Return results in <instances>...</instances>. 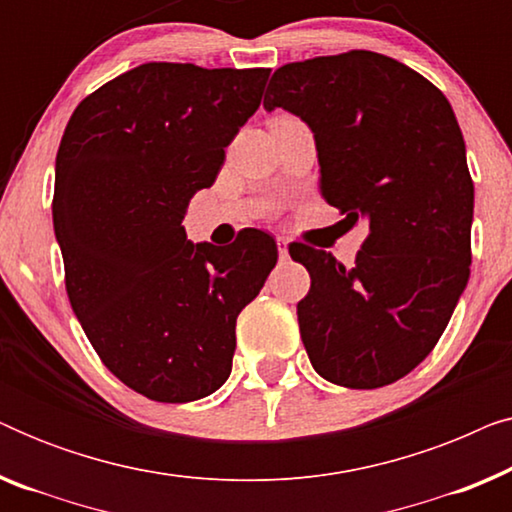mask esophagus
<instances>
[{
	"instance_id": "obj_1",
	"label": "esophagus",
	"mask_w": 512,
	"mask_h": 512,
	"mask_svg": "<svg viewBox=\"0 0 512 512\" xmlns=\"http://www.w3.org/2000/svg\"><path fill=\"white\" fill-rule=\"evenodd\" d=\"M277 251H279V261H289V242L284 237H277Z\"/></svg>"
}]
</instances>
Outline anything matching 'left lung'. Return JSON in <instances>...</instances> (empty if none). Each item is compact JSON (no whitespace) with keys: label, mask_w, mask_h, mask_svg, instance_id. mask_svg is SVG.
<instances>
[{"label":"left lung","mask_w":512,"mask_h":512,"mask_svg":"<svg viewBox=\"0 0 512 512\" xmlns=\"http://www.w3.org/2000/svg\"><path fill=\"white\" fill-rule=\"evenodd\" d=\"M263 107L310 125L321 198L368 230L349 268L289 247L312 279L298 303L312 368L349 389L401 380L436 347L471 275L473 181L450 102L403 62L349 51L279 67Z\"/></svg>","instance_id":"obj_1"}]
</instances>
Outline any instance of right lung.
Listing matches in <instances>:
<instances>
[{
	"label": "right lung",
	"mask_w": 512,
	"mask_h": 512,
	"mask_svg": "<svg viewBox=\"0 0 512 512\" xmlns=\"http://www.w3.org/2000/svg\"><path fill=\"white\" fill-rule=\"evenodd\" d=\"M268 76L146 62L88 95L62 135L53 228L69 303L104 366L151 401H198L228 380L237 314L277 263L263 230L214 247L181 226Z\"/></svg>",
	"instance_id": "obj_1"
}]
</instances>
